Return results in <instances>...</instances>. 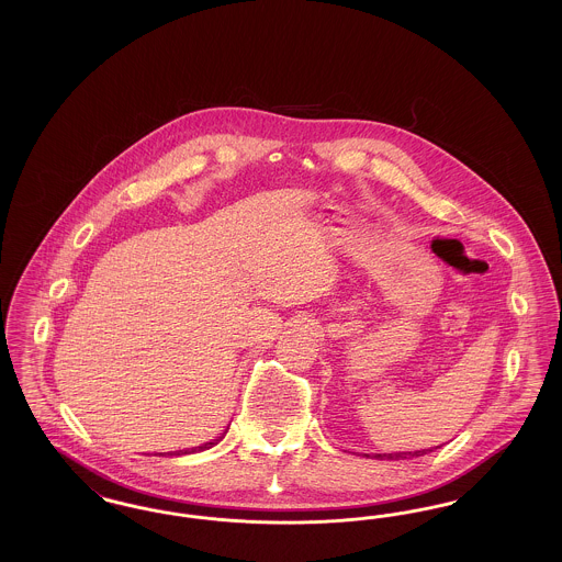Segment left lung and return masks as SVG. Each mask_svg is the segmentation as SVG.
I'll return each instance as SVG.
<instances>
[{"mask_svg": "<svg viewBox=\"0 0 562 562\" xmlns=\"http://www.w3.org/2000/svg\"><path fill=\"white\" fill-rule=\"evenodd\" d=\"M428 451H415V453H387V454H374L376 459H406V457H419V454H426Z\"/></svg>", "mask_w": 562, "mask_h": 562, "instance_id": "8db88e82", "label": "left lung"}]
</instances>
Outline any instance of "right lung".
Here are the masks:
<instances>
[{
	"instance_id": "right-lung-1",
	"label": "right lung",
	"mask_w": 562,
	"mask_h": 562,
	"mask_svg": "<svg viewBox=\"0 0 562 562\" xmlns=\"http://www.w3.org/2000/svg\"><path fill=\"white\" fill-rule=\"evenodd\" d=\"M229 429V428H227ZM227 429L223 431V436L227 434ZM223 436H218V438H214L213 442H206V445H202V447H195V449H191V451H175V454H188V453H198V451H206V449H213L214 445H218L221 440H223Z\"/></svg>"
}]
</instances>
